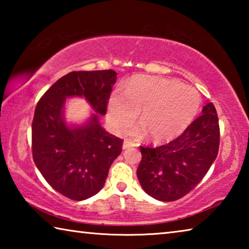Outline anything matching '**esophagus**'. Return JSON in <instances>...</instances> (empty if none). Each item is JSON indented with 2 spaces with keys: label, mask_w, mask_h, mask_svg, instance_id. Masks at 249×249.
Segmentation results:
<instances>
[{
  "label": "esophagus",
  "mask_w": 249,
  "mask_h": 249,
  "mask_svg": "<svg viewBox=\"0 0 249 249\" xmlns=\"http://www.w3.org/2000/svg\"><path fill=\"white\" fill-rule=\"evenodd\" d=\"M134 146H136V145H135L133 142H130L128 140H125L123 142V149H127V148H130V147H134Z\"/></svg>",
  "instance_id": "1"
}]
</instances>
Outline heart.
<instances>
[{
  "label": "heart",
  "instance_id": "1",
  "mask_svg": "<svg viewBox=\"0 0 249 249\" xmlns=\"http://www.w3.org/2000/svg\"><path fill=\"white\" fill-rule=\"evenodd\" d=\"M201 96L195 88L157 75H134L124 91L113 92L107 101V120L113 129L123 132L138 111L142 125L130 130L135 137L148 132L154 142H169L189 127L199 112Z\"/></svg>",
  "mask_w": 249,
  "mask_h": 249
}]
</instances>
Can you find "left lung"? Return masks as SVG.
<instances>
[{
    "mask_svg": "<svg viewBox=\"0 0 249 249\" xmlns=\"http://www.w3.org/2000/svg\"><path fill=\"white\" fill-rule=\"evenodd\" d=\"M220 147V125L213 103L202 108L184 132L159 147L141 146L137 178L154 199L171 202L188 195L203 179Z\"/></svg>",
    "mask_w": 249,
    "mask_h": 249,
    "instance_id": "left-lung-1",
    "label": "left lung"
}]
</instances>
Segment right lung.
Returning <instances> with one entry per match:
<instances>
[{"label": "right lung", "mask_w": 249, "mask_h": 249, "mask_svg": "<svg viewBox=\"0 0 249 249\" xmlns=\"http://www.w3.org/2000/svg\"><path fill=\"white\" fill-rule=\"evenodd\" d=\"M114 70L72 71L54 82L36 105L32 150L36 167L60 195L74 201L89 199L103 188L109 167L122 153L123 140L108 134L99 122L107 114ZM83 96L96 111L87 124L69 128L64 101Z\"/></svg>", "instance_id": "add662e5"}]
</instances>
